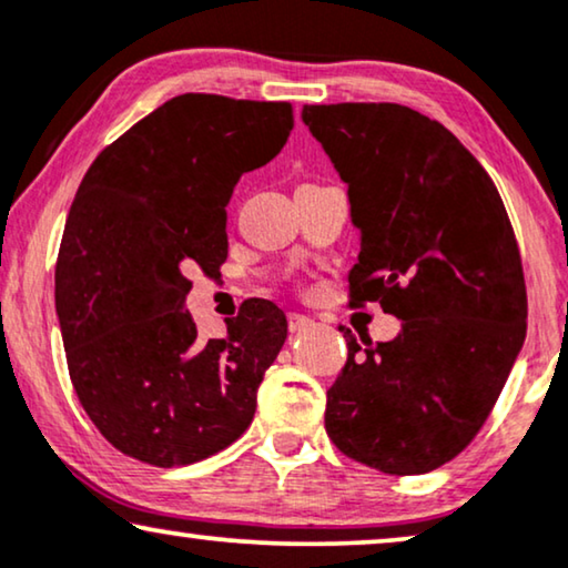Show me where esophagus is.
Masks as SVG:
<instances>
[{"label": "esophagus", "mask_w": 568, "mask_h": 568, "mask_svg": "<svg viewBox=\"0 0 568 568\" xmlns=\"http://www.w3.org/2000/svg\"><path fill=\"white\" fill-rule=\"evenodd\" d=\"M310 328H315L313 317L300 315V313H292V315H290V331H292V333H302V331H310Z\"/></svg>", "instance_id": "34e87169"}]
</instances>
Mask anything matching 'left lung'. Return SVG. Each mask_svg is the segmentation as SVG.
<instances>
[{"label": "left lung", "instance_id": "8db88e82", "mask_svg": "<svg viewBox=\"0 0 568 568\" xmlns=\"http://www.w3.org/2000/svg\"><path fill=\"white\" fill-rule=\"evenodd\" d=\"M302 121L346 183L354 300L400 321L385 344L341 328L348 359L325 432L369 468L429 473L476 437L523 352L527 294L507 209L484 165L406 105H305Z\"/></svg>", "mask_w": 568, "mask_h": 568}]
</instances>
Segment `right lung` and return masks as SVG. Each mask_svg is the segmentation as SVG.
Listing matches in <instances>:
<instances>
[{
  "label": "right lung",
  "mask_w": 568,
  "mask_h": 568,
  "mask_svg": "<svg viewBox=\"0 0 568 568\" xmlns=\"http://www.w3.org/2000/svg\"><path fill=\"white\" fill-rule=\"evenodd\" d=\"M292 126L290 103L185 92L82 178L59 247L57 315L77 398L123 455L189 465L251 426L286 315L255 300L224 321L227 336L199 338L183 271H220L232 191Z\"/></svg>",
  "instance_id": "1"
}]
</instances>
